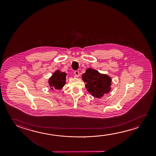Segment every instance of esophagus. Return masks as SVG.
Returning <instances> with one entry per match:
<instances>
[{"label": "esophagus", "mask_w": 156, "mask_h": 156, "mask_svg": "<svg viewBox=\"0 0 156 156\" xmlns=\"http://www.w3.org/2000/svg\"><path fill=\"white\" fill-rule=\"evenodd\" d=\"M79 76V72L78 71H74V77H78Z\"/></svg>", "instance_id": "esophagus-1"}]
</instances>
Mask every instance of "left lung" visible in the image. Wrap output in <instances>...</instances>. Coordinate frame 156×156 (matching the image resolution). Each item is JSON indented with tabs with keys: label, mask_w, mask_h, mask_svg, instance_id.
<instances>
[{
	"label": "left lung",
	"mask_w": 156,
	"mask_h": 156,
	"mask_svg": "<svg viewBox=\"0 0 156 156\" xmlns=\"http://www.w3.org/2000/svg\"><path fill=\"white\" fill-rule=\"evenodd\" d=\"M87 91L96 98L103 97L111 90L112 78L107 74L100 73L96 69L89 68L82 74Z\"/></svg>",
	"instance_id": "left-lung-1"
}]
</instances>
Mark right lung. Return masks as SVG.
Wrapping results in <instances>:
<instances>
[{"label":"right lung","instance_id":"1","mask_svg":"<svg viewBox=\"0 0 156 156\" xmlns=\"http://www.w3.org/2000/svg\"><path fill=\"white\" fill-rule=\"evenodd\" d=\"M66 75V73L60 72L59 70L55 72L48 80L50 88L52 90H53L54 88L56 90L62 89L66 84L65 80Z\"/></svg>","mask_w":156,"mask_h":156}]
</instances>
